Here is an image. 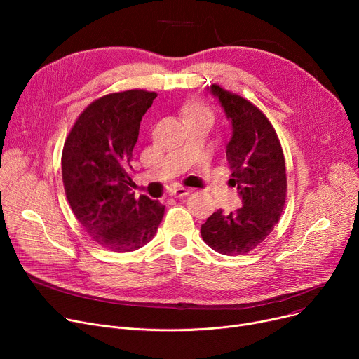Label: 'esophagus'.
Masks as SVG:
<instances>
[{
	"instance_id": "34e87169",
	"label": "esophagus",
	"mask_w": 359,
	"mask_h": 359,
	"mask_svg": "<svg viewBox=\"0 0 359 359\" xmlns=\"http://www.w3.org/2000/svg\"><path fill=\"white\" fill-rule=\"evenodd\" d=\"M192 191L189 189V187H183V186H180V187H176V189H173L172 192H170V195L172 196H176V198H183V196H186V195H189Z\"/></svg>"
}]
</instances>
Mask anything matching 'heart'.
Here are the masks:
<instances>
[{"label": "heart", "mask_w": 359, "mask_h": 359, "mask_svg": "<svg viewBox=\"0 0 359 359\" xmlns=\"http://www.w3.org/2000/svg\"><path fill=\"white\" fill-rule=\"evenodd\" d=\"M180 113H182V118L184 119L186 123L194 122V121H199V119H208V121L212 122L211 109L201 100L186 102L182 106Z\"/></svg>", "instance_id": "obj_1"}]
</instances>
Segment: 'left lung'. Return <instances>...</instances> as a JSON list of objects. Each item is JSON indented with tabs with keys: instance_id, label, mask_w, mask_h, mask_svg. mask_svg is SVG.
<instances>
[{
	"instance_id": "8db88e82",
	"label": "left lung",
	"mask_w": 359,
	"mask_h": 359,
	"mask_svg": "<svg viewBox=\"0 0 359 359\" xmlns=\"http://www.w3.org/2000/svg\"><path fill=\"white\" fill-rule=\"evenodd\" d=\"M231 123L227 160L229 183L243 205L234 212H214L201 227L203 241L221 255H246L265 240L280 218L287 198L285 158L276 130L252 102L211 86Z\"/></svg>"
}]
</instances>
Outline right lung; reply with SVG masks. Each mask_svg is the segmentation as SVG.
<instances>
[{
    "label": "right lung",
    "instance_id": "1",
    "mask_svg": "<svg viewBox=\"0 0 359 359\" xmlns=\"http://www.w3.org/2000/svg\"><path fill=\"white\" fill-rule=\"evenodd\" d=\"M157 93L126 90L90 103L62 149V182L71 210L102 248L126 253L153 238L164 215L158 201L132 194L129 172L140 123Z\"/></svg>",
    "mask_w": 359,
    "mask_h": 359
}]
</instances>
